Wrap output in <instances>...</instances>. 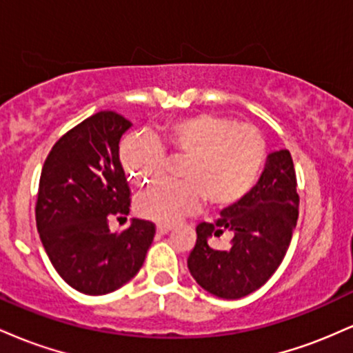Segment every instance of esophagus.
<instances>
[{"instance_id":"34e87169","label":"esophagus","mask_w":353,"mask_h":353,"mask_svg":"<svg viewBox=\"0 0 353 353\" xmlns=\"http://www.w3.org/2000/svg\"><path fill=\"white\" fill-rule=\"evenodd\" d=\"M171 229H172L171 224H157V225H156L157 234H161V236H164V234H168Z\"/></svg>"}]
</instances>
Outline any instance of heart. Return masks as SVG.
<instances>
[{"label": "heart", "instance_id": "1", "mask_svg": "<svg viewBox=\"0 0 353 353\" xmlns=\"http://www.w3.org/2000/svg\"><path fill=\"white\" fill-rule=\"evenodd\" d=\"M164 152L184 156L179 181H161L137 196L139 216L172 224L196 212L208 197L214 205H232L257 184L265 164L267 148L252 125H237L229 117L199 112L164 125L159 144L136 136L121 148V161L134 184L159 177Z\"/></svg>", "mask_w": 353, "mask_h": 353}]
</instances>
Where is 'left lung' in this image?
Returning <instances> with one entry per match:
<instances>
[{
    "label": "left lung",
    "instance_id": "obj_1",
    "mask_svg": "<svg viewBox=\"0 0 353 353\" xmlns=\"http://www.w3.org/2000/svg\"><path fill=\"white\" fill-rule=\"evenodd\" d=\"M299 217L297 177L287 149L269 154L255 188L229 205L216 222H201L188 259L189 272L204 290L221 299H241L272 277L289 249ZM233 234L217 250L212 236Z\"/></svg>",
    "mask_w": 353,
    "mask_h": 353
}]
</instances>
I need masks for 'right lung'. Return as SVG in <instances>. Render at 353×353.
I'll return each instance as SVG.
<instances>
[{"mask_svg":"<svg viewBox=\"0 0 353 353\" xmlns=\"http://www.w3.org/2000/svg\"><path fill=\"white\" fill-rule=\"evenodd\" d=\"M131 128L114 111H99L68 131L44 161L36 225L52 267L68 285L104 295L131 281L144 264L156 225L132 219L119 234L109 219L125 217L131 190L119 141Z\"/></svg>","mask_w":353,"mask_h":353,"instance_id":"right-lung-1","label":"right lung"}]
</instances>
